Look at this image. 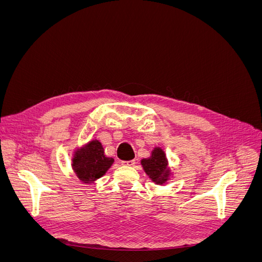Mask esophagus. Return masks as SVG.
<instances>
[{"instance_id":"obj_1","label":"esophagus","mask_w":262,"mask_h":262,"mask_svg":"<svg viewBox=\"0 0 262 262\" xmlns=\"http://www.w3.org/2000/svg\"><path fill=\"white\" fill-rule=\"evenodd\" d=\"M122 166H134L136 165V161H129V162H121Z\"/></svg>"}]
</instances>
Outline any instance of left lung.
Instances as JSON below:
<instances>
[{
    "instance_id": "1",
    "label": "left lung",
    "mask_w": 262,
    "mask_h": 262,
    "mask_svg": "<svg viewBox=\"0 0 262 262\" xmlns=\"http://www.w3.org/2000/svg\"><path fill=\"white\" fill-rule=\"evenodd\" d=\"M141 165L148 178L156 185H164L172 176L167 157L160 146L153 148L149 157L141 160Z\"/></svg>"
}]
</instances>
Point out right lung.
Returning <instances> with one entry per match:
<instances>
[{"mask_svg": "<svg viewBox=\"0 0 262 262\" xmlns=\"http://www.w3.org/2000/svg\"><path fill=\"white\" fill-rule=\"evenodd\" d=\"M115 160L105 155L99 140L94 139L82 146L74 148L72 154V169L83 184H95L112 167Z\"/></svg>", "mask_w": 262, "mask_h": 262, "instance_id": "right-lung-1", "label": "right lung"}]
</instances>
